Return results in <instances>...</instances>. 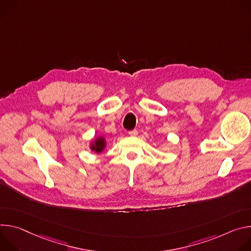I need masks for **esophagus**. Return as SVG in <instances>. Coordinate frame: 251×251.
I'll list each match as a JSON object with an SVG mask.
<instances>
[{"label": "esophagus", "instance_id": "1", "mask_svg": "<svg viewBox=\"0 0 251 251\" xmlns=\"http://www.w3.org/2000/svg\"><path fill=\"white\" fill-rule=\"evenodd\" d=\"M128 134H129L130 136H136V135H137V130H136V129L130 130V131H128Z\"/></svg>", "mask_w": 251, "mask_h": 251}]
</instances>
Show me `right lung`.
I'll return each mask as SVG.
<instances>
[{
	"instance_id": "obj_1",
	"label": "right lung",
	"mask_w": 251,
	"mask_h": 251,
	"mask_svg": "<svg viewBox=\"0 0 251 251\" xmlns=\"http://www.w3.org/2000/svg\"><path fill=\"white\" fill-rule=\"evenodd\" d=\"M105 145H106L105 138H104L103 136H100V137L96 138V140L92 143V145H91L90 148H91V150L94 151L95 152L100 153V152L104 150Z\"/></svg>"
}]
</instances>
